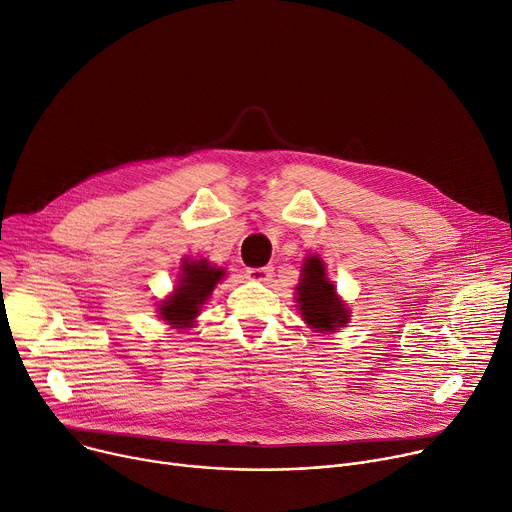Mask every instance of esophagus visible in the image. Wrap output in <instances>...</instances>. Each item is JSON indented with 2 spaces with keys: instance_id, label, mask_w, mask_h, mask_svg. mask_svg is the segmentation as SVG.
I'll list each match as a JSON object with an SVG mask.
<instances>
[{
  "instance_id": "esophagus-1",
  "label": "esophagus",
  "mask_w": 512,
  "mask_h": 512,
  "mask_svg": "<svg viewBox=\"0 0 512 512\" xmlns=\"http://www.w3.org/2000/svg\"><path fill=\"white\" fill-rule=\"evenodd\" d=\"M271 275H273V267L271 265L247 269V277H249V280H253V282H269Z\"/></svg>"
}]
</instances>
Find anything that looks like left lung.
<instances>
[{
  "instance_id": "left-lung-1",
  "label": "left lung",
  "mask_w": 512,
  "mask_h": 512,
  "mask_svg": "<svg viewBox=\"0 0 512 512\" xmlns=\"http://www.w3.org/2000/svg\"><path fill=\"white\" fill-rule=\"evenodd\" d=\"M302 273L298 286L302 318L316 331H337L349 320V312L337 298L335 286L324 275V263L318 257H308Z\"/></svg>"
}]
</instances>
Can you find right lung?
I'll use <instances>...</instances> for the list:
<instances>
[{
  "instance_id": "1",
  "label": "right lung",
  "mask_w": 512,
  "mask_h": 512,
  "mask_svg": "<svg viewBox=\"0 0 512 512\" xmlns=\"http://www.w3.org/2000/svg\"><path fill=\"white\" fill-rule=\"evenodd\" d=\"M179 275V286L173 296L159 306L163 320L173 324V329H190L198 316L204 300L212 294L214 286L224 277V271L200 261H183Z\"/></svg>"
}]
</instances>
